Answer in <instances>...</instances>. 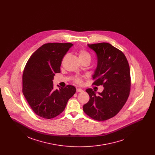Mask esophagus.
Instances as JSON below:
<instances>
[{
	"mask_svg": "<svg viewBox=\"0 0 155 155\" xmlns=\"http://www.w3.org/2000/svg\"><path fill=\"white\" fill-rule=\"evenodd\" d=\"M76 91H77L78 92H83L84 91H83V89H82L78 88L76 89Z\"/></svg>",
	"mask_w": 155,
	"mask_h": 155,
	"instance_id": "obj_1",
	"label": "esophagus"
}]
</instances>
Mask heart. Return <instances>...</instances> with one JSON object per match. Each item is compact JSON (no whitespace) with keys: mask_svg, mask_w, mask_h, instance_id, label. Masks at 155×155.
<instances>
[{"mask_svg":"<svg viewBox=\"0 0 155 155\" xmlns=\"http://www.w3.org/2000/svg\"><path fill=\"white\" fill-rule=\"evenodd\" d=\"M67 56V54L65 55V57L63 59V61L64 60V59L66 58ZM78 56H79V58L80 61H83V60H86L91 61V56L90 54L87 51H86L84 49H81L79 51ZM74 82L76 84H81L83 82V79L81 76H76L74 78Z\"/></svg>","mask_w":155,"mask_h":155,"instance_id":"1","label":"heart"}]
</instances>
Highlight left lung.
Returning a JSON list of instances; mask_svg holds the SVG:
<instances>
[{
	"label": "left lung",
	"mask_w": 155,
	"mask_h": 155,
	"mask_svg": "<svg viewBox=\"0 0 155 155\" xmlns=\"http://www.w3.org/2000/svg\"><path fill=\"white\" fill-rule=\"evenodd\" d=\"M97 56V67L93 75V85H103L102 92L95 94L91 88L86 91L88 102L83 109L96 120H106L116 116L126 103L131 90V76L125 54L109 43L88 44Z\"/></svg>",
	"instance_id": "8db88e82"
}]
</instances>
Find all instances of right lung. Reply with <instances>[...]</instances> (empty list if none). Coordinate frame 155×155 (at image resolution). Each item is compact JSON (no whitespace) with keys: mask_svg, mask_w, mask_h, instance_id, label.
I'll list each match as a JSON object with an SVG mask.
<instances>
[{"mask_svg":"<svg viewBox=\"0 0 155 155\" xmlns=\"http://www.w3.org/2000/svg\"><path fill=\"white\" fill-rule=\"evenodd\" d=\"M71 43H48L38 48L30 57L22 74V92L33 111L45 119L61 114L76 88L67 85L54 90L52 81L60 73L61 61Z\"/></svg>","mask_w":155,"mask_h":155,"instance_id":"right-lung-1","label":"right lung"}]
</instances>
